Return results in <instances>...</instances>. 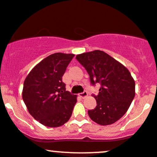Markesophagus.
<instances>
[{
    "label": "esophagus",
    "mask_w": 157,
    "mask_h": 157,
    "mask_svg": "<svg viewBox=\"0 0 157 157\" xmlns=\"http://www.w3.org/2000/svg\"><path fill=\"white\" fill-rule=\"evenodd\" d=\"M87 95H88V92H86V91H84L83 92H81V93H80V94H79V96H80V97L82 98H86Z\"/></svg>",
    "instance_id": "obj_1"
}]
</instances>
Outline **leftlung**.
<instances>
[{
	"label": "left lung",
	"mask_w": 157,
	"mask_h": 157,
	"mask_svg": "<svg viewBox=\"0 0 157 157\" xmlns=\"http://www.w3.org/2000/svg\"><path fill=\"white\" fill-rule=\"evenodd\" d=\"M76 59L87 71L92 86L101 85L98 95L92 94L97 106L88 110L90 118L101 125L116 122L127 113L135 97V81L130 71L99 50L77 55Z\"/></svg>",
	"instance_id": "obj_1"
}]
</instances>
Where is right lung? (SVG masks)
Segmentation results:
<instances>
[{
    "instance_id": "obj_1",
    "label": "right lung",
    "mask_w": 157,
    "mask_h": 157,
    "mask_svg": "<svg viewBox=\"0 0 157 157\" xmlns=\"http://www.w3.org/2000/svg\"><path fill=\"white\" fill-rule=\"evenodd\" d=\"M74 56L53 53L36 65L26 77L23 101L30 114L44 126L60 127L71 116L77 95L66 91L63 76Z\"/></svg>"
}]
</instances>
